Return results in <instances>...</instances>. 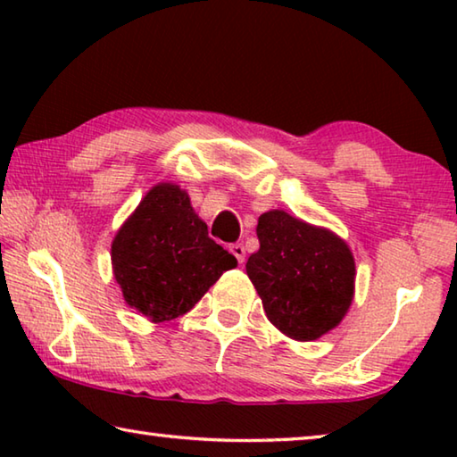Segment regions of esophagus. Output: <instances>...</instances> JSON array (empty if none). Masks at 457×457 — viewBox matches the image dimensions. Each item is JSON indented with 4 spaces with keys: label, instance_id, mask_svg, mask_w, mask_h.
Listing matches in <instances>:
<instances>
[{
    "label": "esophagus",
    "instance_id": "1",
    "mask_svg": "<svg viewBox=\"0 0 457 457\" xmlns=\"http://www.w3.org/2000/svg\"><path fill=\"white\" fill-rule=\"evenodd\" d=\"M229 252L237 258L239 264H244V260H245V247H244V244H231L229 245Z\"/></svg>",
    "mask_w": 457,
    "mask_h": 457
}]
</instances>
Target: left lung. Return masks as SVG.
Instances as JSON below:
<instances>
[{"mask_svg":"<svg viewBox=\"0 0 457 457\" xmlns=\"http://www.w3.org/2000/svg\"><path fill=\"white\" fill-rule=\"evenodd\" d=\"M260 250L245 272L268 320L294 340H316L338 327L354 296V258L327 228L272 210L258 218Z\"/></svg>","mask_w":457,"mask_h":457,"instance_id":"1","label":"left lung"}]
</instances>
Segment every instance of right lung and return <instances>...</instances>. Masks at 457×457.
I'll return each mask as SVG.
<instances>
[{
    "instance_id": "add662e5",
    "label": "right lung",
    "mask_w": 457,
    "mask_h": 457,
    "mask_svg": "<svg viewBox=\"0 0 457 457\" xmlns=\"http://www.w3.org/2000/svg\"><path fill=\"white\" fill-rule=\"evenodd\" d=\"M111 260L125 303L154 324L189 312L226 270L237 266L207 236L187 191L175 183L146 191L114 236Z\"/></svg>"
}]
</instances>
